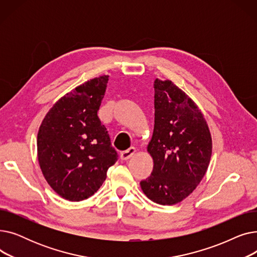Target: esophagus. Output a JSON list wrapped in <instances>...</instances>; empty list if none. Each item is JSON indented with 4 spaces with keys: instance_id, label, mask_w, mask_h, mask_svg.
<instances>
[{
    "instance_id": "1",
    "label": "esophagus",
    "mask_w": 257,
    "mask_h": 257,
    "mask_svg": "<svg viewBox=\"0 0 257 257\" xmlns=\"http://www.w3.org/2000/svg\"><path fill=\"white\" fill-rule=\"evenodd\" d=\"M136 152H137L136 148L131 147V148H129V149H127V150H125L123 152H120V158L123 159V160H127V159L131 158L134 154H136Z\"/></svg>"
}]
</instances>
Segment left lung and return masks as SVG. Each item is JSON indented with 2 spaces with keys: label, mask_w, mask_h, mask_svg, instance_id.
I'll return each mask as SVG.
<instances>
[{
  "label": "left lung",
  "mask_w": 257,
  "mask_h": 257,
  "mask_svg": "<svg viewBox=\"0 0 257 257\" xmlns=\"http://www.w3.org/2000/svg\"><path fill=\"white\" fill-rule=\"evenodd\" d=\"M155 120L147 151L153 159L144 194L160 205L177 204L190 196L208 169L212 140L197 104L171 80L154 81Z\"/></svg>",
  "instance_id": "8db88e82"
}]
</instances>
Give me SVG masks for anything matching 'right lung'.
<instances>
[{"mask_svg":"<svg viewBox=\"0 0 257 257\" xmlns=\"http://www.w3.org/2000/svg\"><path fill=\"white\" fill-rule=\"evenodd\" d=\"M108 77L90 79L65 93L40 124L38 164L53 191L65 200L78 202L91 197L117 160L98 116Z\"/></svg>","mask_w":257,"mask_h":257,"instance_id":"add662e5","label":"right lung"}]
</instances>
